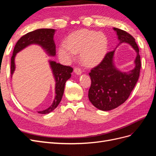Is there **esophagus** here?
Here are the masks:
<instances>
[{"mask_svg": "<svg viewBox=\"0 0 156 156\" xmlns=\"http://www.w3.org/2000/svg\"><path fill=\"white\" fill-rule=\"evenodd\" d=\"M74 72L76 73V74H77V75H81V73H82L81 69H80L78 67H75L74 68Z\"/></svg>", "mask_w": 156, "mask_h": 156, "instance_id": "esophagus-1", "label": "esophagus"}]
</instances>
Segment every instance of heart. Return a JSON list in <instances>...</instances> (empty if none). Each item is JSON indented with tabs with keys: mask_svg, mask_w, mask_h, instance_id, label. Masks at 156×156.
<instances>
[{
	"mask_svg": "<svg viewBox=\"0 0 156 156\" xmlns=\"http://www.w3.org/2000/svg\"><path fill=\"white\" fill-rule=\"evenodd\" d=\"M108 40L101 32L83 29L70 34L66 42L59 46V58L64 62L74 59L80 52L81 62L87 66H94L100 63L106 54Z\"/></svg>",
	"mask_w": 156,
	"mask_h": 156,
	"instance_id": "heart-1",
	"label": "heart"
}]
</instances>
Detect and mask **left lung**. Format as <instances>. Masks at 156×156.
Returning a JSON list of instances; mask_svg holds the SVG:
<instances>
[{
    "mask_svg": "<svg viewBox=\"0 0 156 156\" xmlns=\"http://www.w3.org/2000/svg\"><path fill=\"white\" fill-rule=\"evenodd\" d=\"M114 30L119 36V44L124 42L130 44L136 52V57L135 68L128 73H122L113 65L115 51L108 52L89 73L91 79L89 100L94 107L104 111L114 109L128 99L138 81L141 67L139 49L134 37L123 30L117 28Z\"/></svg>",
    "mask_w": 156,
    "mask_h": 156,
    "instance_id": "left-lung-1",
    "label": "left lung"
}]
</instances>
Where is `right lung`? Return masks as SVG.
Segmentation results:
<instances>
[{
	"label": "right lung",
	"mask_w": 156,
	"mask_h": 156,
	"mask_svg": "<svg viewBox=\"0 0 156 156\" xmlns=\"http://www.w3.org/2000/svg\"><path fill=\"white\" fill-rule=\"evenodd\" d=\"M55 32V29H40L30 32L23 36L17 41L14 47L13 55L11 58V75H12L14 70H15L14 58H15L16 53L30 44H38L45 49L47 53L49 55L55 56L56 55V46L53 40ZM50 65L55 78L56 96L53 104L47 109L39 111L38 112L40 114H48V113L53 111L58 105L63 96L65 83L67 80L70 78L71 73L73 71L72 67L56 63L54 61H51Z\"/></svg>",
	"instance_id": "1"
}]
</instances>
